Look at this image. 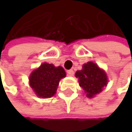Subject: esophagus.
<instances>
[{
	"label": "esophagus",
	"mask_w": 132,
	"mask_h": 132,
	"mask_svg": "<svg viewBox=\"0 0 132 132\" xmlns=\"http://www.w3.org/2000/svg\"><path fill=\"white\" fill-rule=\"evenodd\" d=\"M67 74L69 76H73V70H67Z\"/></svg>",
	"instance_id": "esophagus-1"
}]
</instances>
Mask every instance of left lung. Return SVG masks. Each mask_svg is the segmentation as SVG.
I'll return each mask as SVG.
<instances>
[{
	"label": "left lung",
	"instance_id": "8db88e82",
	"mask_svg": "<svg viewBox=\"0 0 132 132\" xmlns=\"http://www.w3.org/2000/svg\"><path fill=\"white\" fill-rule=\"evenodd\" d=\"M75 76L79 79V85L85 90L86 97L89 98L101 93L108 82L105 72L92 62L84 64L82 70L76 72Z\"/></svg>",
	"mask_w": 132,
	"mask_h": 132
}]
</instances>
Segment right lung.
I'll list each match as a JSON object with an SVG mask.
<instances>
[{"mask_svg":"<svg viewBox=\"0 0 132 132\" xmlns=\"http://www.w3.org/2000/svg\"><path fill=\"white\" fill-rule=\"evenodd\" d=\"M65 77V72L62 67L43 63L34 70L29 77L30 85L37 96L43 98L51 97L56 93L60 79Z\"/></svg>","mask_w":132,"mask_h":132,"instance_id":"add662e5","label":"right lung"}]
</instances>
